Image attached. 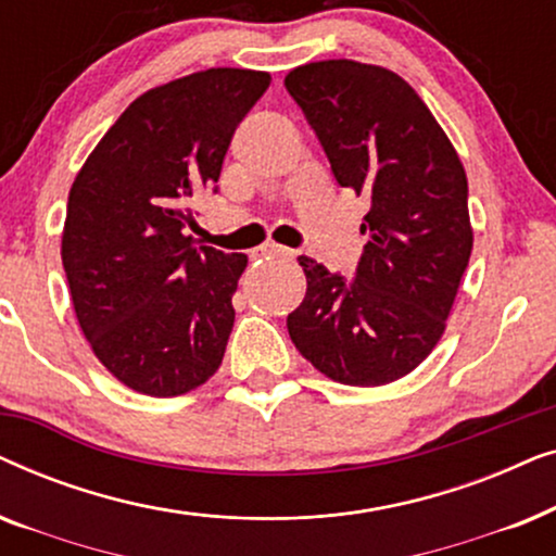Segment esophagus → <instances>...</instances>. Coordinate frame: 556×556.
<instances>
[{
    "mask_svg": "<svg viewBox=\"0 0 556 556\" xmlns=\"http://www.w3.org/2000/svg\"><path fill=\"white\" fill-rule=\"evenodd\" d=\"M255 255H261V257H293V250L278 245V242H265V245L255 250Z\"/></svg>",
    "mask_w": 556,
    "mask_h": 556,
    "instance_id": "34e87169",
    "label": "esophagus"
}]
</instances>
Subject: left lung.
I'll return each mask as SVG.
<instances>
[{
    "mask_svg": "<svg viewBox=\"0 0 556 556\" xmlns=\"http://www.w3.org/2000/svg\"><path fill=\"white\" fill-rule=\"evenodd\" d=\"M286 88L341 187L371 197L354 280L301 255L306 295L288 333L333 382L379 387L428 359L473 250L458 151L397 73L356 60L293 67Z\"/></svg>",
    "mask_w": 556,
    "mask_h": 556,
    "instance_id": "obj_1",
    "label": "left lung"
}]
</instances>
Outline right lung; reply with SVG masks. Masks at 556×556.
<instances>
[{
    "label": "right lung",
    "mask_w": 556,
    "mask_h": 556,
    "mask_svg": "<svg viewBox=\"0 0 556 556\" xmlns=\"http://www.w3.org/2000/svg\"><path fill=\"white\" fill-rule=\"evenodd\" d=\"M270 75L210 67L121 113L67 197L63 268L98 362L149 397H177L223 364L248 255L194 248L189 200L215 187L235 128Z\"/></svg>",
    "instance_id": "obj_1"
}]
</instances>
